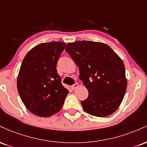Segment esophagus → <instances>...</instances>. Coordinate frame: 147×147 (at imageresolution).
<instances>
[{
  "mask_svg": "<svg viewBox=\"0 0 147 147\" xmlns=\"http://www.w3.org/2000/svg\"><path fill=\"white\" fill-rule=\"evenodd\" d=\"M79 86V84H77V83H75V84H73V85L72 86H71V88H72V89H73V90H75V88H77V87Z\"/></svg>",
  "mask_w": 147,
  "mask_h": 147,
  "instance_id": "34e87169",
  "label": "esophagus"
}]
</instances>
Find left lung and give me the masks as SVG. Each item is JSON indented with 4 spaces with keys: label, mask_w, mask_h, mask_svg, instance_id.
<instances>
[{
    "label": "left lung",
    "mask_w": 147,
    "mask_h": 147,
    "mask_svg": "<svg viewBox=\"0 0 147 147\" xmlns=\"http://www.w3.org/2000/svg\"><path fill=\"white\" fill-rule=\"evenodd\" d=\"M65 51L79 67V79L88 90V98L81 102L84 110L101 117L113 113L127 87L122 59L109 45L99 42L69 43Z\"/></svg>",
    "instance_id": "8db88e82"
}]
</instances>
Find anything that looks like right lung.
<instances>
[{"label": "right lung", "mask_w": 147, "mask_h": 147, "mask_svg": "<svg viewBox=\"0 0 147 147\" xmlns=\"http://www.w3.org/2000/svg\"><path fill=\"white\" fill-rule=\"evenodd\" d=\"M65 47L62 42L41 43L30 50L21 64L17 79L18 93L27 109L37 116L56 114L68 94L57 70Z\"/></svg>", "instance_id": "obj_1"}]
</instances>
